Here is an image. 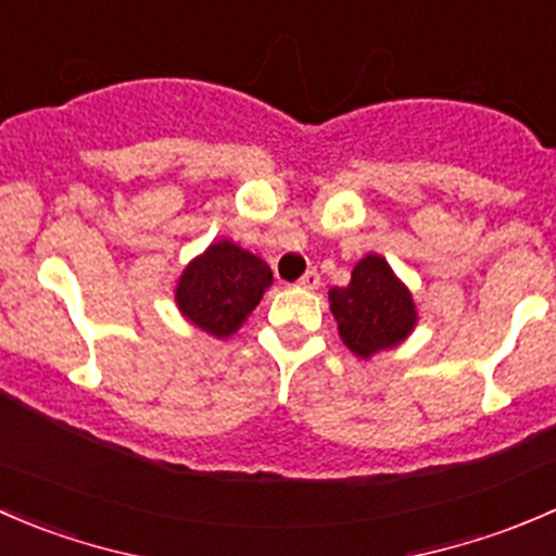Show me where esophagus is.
I'll use <instances>...</instances> for the list:
<instances>
[{
    "label": "esophagus",
    "instance_id": "obj_1",
    "mask_svg": "<svg viewBox=\"0 0 556 556\" xmlns=\"http://www.w3.org/2000/svg\"><path fill=\"white\" fill-rule=\"evenodd\" d=\"M318 286H321V276H318L316 270H307L305 276L300 278V289H307V291H316Z\"/></svg>",
    "mask_w": 556,
    "mask_h": 556
}]
</instances>
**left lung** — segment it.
I'll return each instance as SVG.
<instances>
[{
	"instance_id": "obj_1",
	"label": "left lung",
	"mask_w": 556,
	"mask_h": 556,
	"mask_svg": "<svg viewBox=\"0 0 556 556\" xmlns=\"http://www.w3.org/2000/svg\"><path fill=\"white\" fill-rule=\"evenodd\" d=\"M329 311L340 340L362 359L403 343L419 318L408 286L378 254L356 262L349 286L329 289Z\"/></svg>"
}]
</instances>
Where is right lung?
<instances>
[{
    "label": "right lung",
    "mask_w": 556,
    "mask_h": 556,
    "mask_svg": "<svg viewBox=\"0 0 556 556\" xmlns=\"http://www.w3.org/2000/svg\"><path fill=\"white\" fill-rule=\"evenodd\" d=\"M270 283L273 270L265 260L232 240H218L180 273L175 302L202 332L229 338L243 327Z\"/></svg>",
    "instance_id": "obj_1"
}]
</instances>
